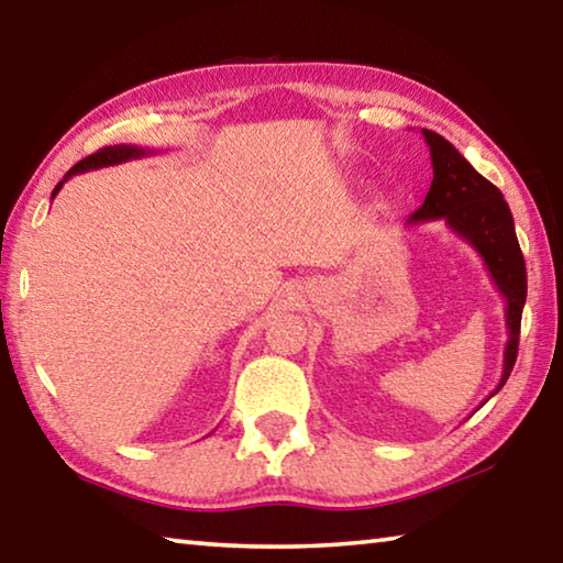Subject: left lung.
Here are the masks:
<instances>
[{
    "label": "left lung",
    "instance_id": "left-lung-1",
    "mask_svg": "<svg viewBox=\"0 0 563 563\" xmlns=\"http://www.w3.org/2000/svg\"><path fill=\"white\" fill-rule=\"evenodd\" d=\"M422 136L430 146L434 178L424 203L407 218L405 225L415 228L442 221L454 235H460L462 241L479 253L494 285H497L499 295L507 302L504 318H507L509 338L507 347H504L499 385L489 395L494 397L509 379L514 362H517L521 310L523 302H527V265H523L517 231H514V218L501 190L489 184L482 174H476L470 161L440 133L422 129Z\"/></svg>",
    "mask_w": 563,
    "mask_h": 563
}]
</instances>
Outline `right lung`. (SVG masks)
Here are the masks:
<instances>
[{
  "label": "right lung",
  "mask_w": 563,
  "mask_h": 563,
  "mask_svg": "<svg viewBox=\"0 0 563 563\" xmlns=\"http://www.w3.org/2000/svg\"><path fill=\"white\" fill-rule=\"evenodd\" d=\"M156 154L154 148H141V146H131V144H117V146H103L101 151H97V154L87 156L84 161H79L74 168L66 170V176L56 184V188L52 190V198L59 194L62 186L69 180L71 176L76 174H87V170H97V168H103V166H117V164H126V161H136V158H144V156H151Z\"/></svg>",
  "instance_id": "add662e5"
}]
</instances>
